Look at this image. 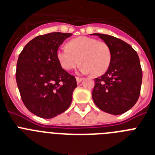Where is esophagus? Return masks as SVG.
<instances>
[{
  "mask_svg": "<svg viewBox=\"0 0 155 155\" xmlns=\"http://www.w3.org/2000/svg\"><path fill=\"white\" fill-rule=\"evenodd\" d=\"M76 80H77V82H78V83L79 84V83H80V82L83 80V78H78V77H77Z\"/></svg>",
  "mask_w": 155,
  "mask_h": 155,
  "instance_id": "obj_1",
  "label": "esophagus"
}]
</instances>
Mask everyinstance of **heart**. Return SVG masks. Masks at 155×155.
Masks as SVG:
<instances>
[{
  "instance_id": "1",
  "label": "heart",
  "mask_w": 155,
  "mask_h": 155,
  "mask_svg": "<svg viewBox=\"0 0 155 155\" xmlns=\"http://www.w3.org/2000/svg\"><path fill=\"white\" fill-rule=\"evenodd\" d=\"M67 47L59 48L57 51V61L66 71L74 69L81 63L82 73H92L94 76H99L110 65L112 53L105 42L80 36L69 41Z\"/></svg>"
}]
</instances>
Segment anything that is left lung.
Masks as SVG:
<instances>
[{"mask_svg": "<svg viewBox=\"0 0 155 155\" xmlns=\"http://www.w3.org/2000/svg\"><path fill=\"white\" fill-rule=\"evenodd\" d=\"M108 44L112 60L107 71L94 79L92 98L105 113L120 115L137 102L142 83V70L137 53L130 45L114 36L94 33Z\"/></svg>", "mask_w": 155, "mask_h": 155, "instance_id": "obj_1", "label": "left lung"}]
</instances>
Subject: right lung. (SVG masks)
Wrapping results in <instances>:
<instances>
[{
  "instance_id": "obj_1",
  "label": "right lung",
  "mask_w": 155,
  "mask_h": 155,
  "mask_svg": "<svg viewBox=\"0 0 155 155\" xmlns=\"http://www.w3.org/2000/svg\"><path fill=\"white\" fill-rule=\"evenodd\" d=\"M71 35L51 32L39 35L28 42L19 54L18 87L25 107L37 116L53 118L71 105L76 78L61 68L57 51Z\"/></svg>"
}]
</instances>
